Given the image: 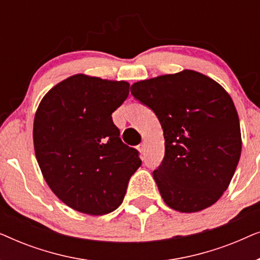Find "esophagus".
Returning <instances> with one entry per match:
<instances>
[{
  "instance_id": "34e87169",
  "label": "esophagus",
  "mask_w": 260,
  "mask_h": 260,
  "mask_svg": "<svg viewBox=\"0 0 260 260\" xmlns=\"http://www.w3.org/2000/svg\"><path fill=\"white\" fill-rule=\"evenodd\" d=\"M138 151L141 152V155H144V152H145V147H144V144H140L138 145Z\"/></svg>"
}]
</instances>
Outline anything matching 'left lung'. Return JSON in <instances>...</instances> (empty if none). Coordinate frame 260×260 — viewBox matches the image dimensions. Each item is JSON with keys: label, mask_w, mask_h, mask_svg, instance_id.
<instances>
[{"label": "left lung", "mask_w": 260, "mask_h": 260, "mask_svg": "<svg viewBox=\"0 0 260 260\" xmlns=\"http://www.w3.org/2000/svg\"><path fill=\"white\" fill-rule=\"evenodd\" d=\"M130 90L163 129L165 157L152 176L166 204L182 213L215 204L241 154L239 117L231 95L191 70L137 81Z\"/></svg>", "instance_id": "1"}]
</instances>
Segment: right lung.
Returning a JSON list of instances; mask_svg holds the SVG:
<instances>
[{"instance_id": "right-lung-1", "label": "right lung", "mask_w": 260, "mask_h": 260, "mask_svg": "<svg viewBox=\"0 0 260 260\" xmlns=\"http://www.w3.org/2000/svg\"><path fill=\"white\" fill-rule=\"evenodd\" d=\"M129 87L126 81L76 74L49 90L35 113L34 150L42 175L78 212L104 215L118 208L142 165L111 117Z\"/></svg>"}]
</instances>
